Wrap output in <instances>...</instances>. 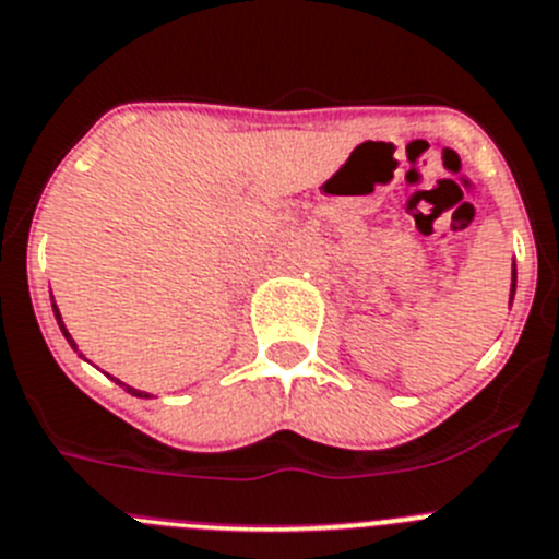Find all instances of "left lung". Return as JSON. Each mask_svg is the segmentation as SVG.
<instances>
[{
    "mask_svg": "<svg viewBox=\"0 0 559 559\" xmlns=\"http://www.w3.org/2000/svg\"><path fill=\"white\" fill-rule=\"evenodd\" d=\"M515 264H512V284H510V306H512V298H515Z\"/></svg>",
    "mask_w": 559,
    "mask_h": 559,
    "instance_id": "8db88e82",
    "label": "left lung"
}]
</instances>
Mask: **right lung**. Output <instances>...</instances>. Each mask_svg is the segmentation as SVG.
<instances>
[{"label": "right lung", "instance_id": "1", "mask_svg": "<svg viewBox=\"0 0 559 559\" xmlns=\"http://www.w3.org/2000/svg\"><path fill=\"white\" fill-rule=\"evenodd\" d=\"M52 311H55V320H58V325H60V331H63V336H67V342L69 345H72L74 350H78V345H74V340H72V334H69L67 331V325H63V317H60V311H58V306H55V298H52ZM119 381V379H117ZM119 384H122V381H119ZM124 390L130 392V395H135V399H153V395H150V392H142V390H133V386H128V384H122Z\"/></svg>", "mask_w": 559, "mask_h": 559}]
</instances>
